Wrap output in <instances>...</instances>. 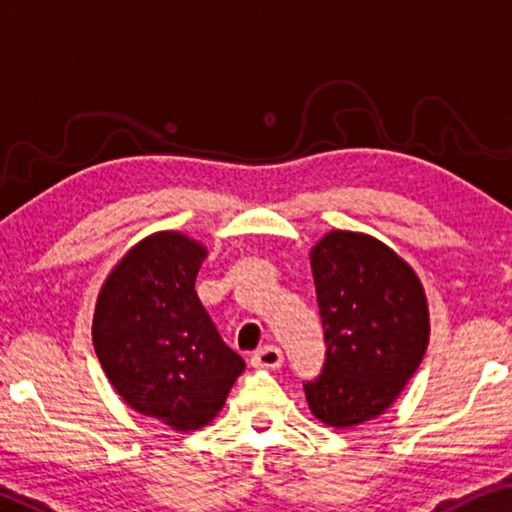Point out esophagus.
I'll return each instance as SVG.
<instances>
[{
  "mask_svg": "<svg viewBox=\"0 0 512 512\" xmlns=\"http://www.w3.org/2000/svg\"><path fill=\"white\" fill-rule=\"evenodd\" d=\"M250 362H253L255 369H278L283 364V350L278 345H264L255 352Z\"/></svg>",
  "mask_w": 512,
  "mask_h": 512,
  "instance_id": "1",
  "label": "esophagus"
}]
</instances>
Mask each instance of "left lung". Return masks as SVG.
Segmentation results:
<instances>
[{
	"instance_id": "1",
	"label": "left lung",
	"mask_w": 512,
	"mask_h": 512,
	"mask_svg": "<svg viewBox=\"0 0 512 512\" xmlns=\"http://www.w3.org/2000/svg\"><path fill=\"white\" fill-rule=\"evenodd\" d=\"M311 269L325 329V366L304 385L308 408L345 429L383 415L429 345V306L410 264L369 234L334 229Z\"/></svg>"
}]
</instances>
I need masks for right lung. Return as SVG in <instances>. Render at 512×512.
Instances as JSON below:
<instances>
[{"mask_svg": "<svg viewBox=\"0 0 512 512\" xmlns=\"http://www.w3.org/2000/svg\"><path fill=\"white\" fill-rule=\"evenodd\" d=\"M206 255L181 232L146 236L104 280L92 320L113 390L136 413L176 431L211 422L246 369L194 290Z\"/></svg>", "mask_w": 512, "mask_h": 512, "instance_id": "add662e5", "label": "right lung"}]
</instances>
